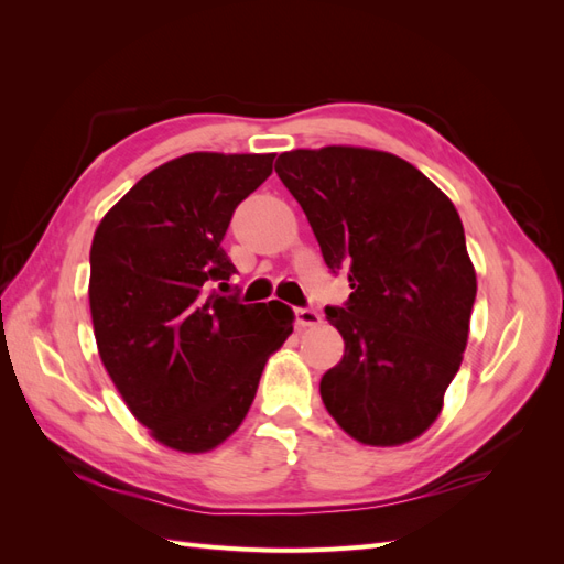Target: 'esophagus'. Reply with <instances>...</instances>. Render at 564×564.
I'll return each instance as SVG.
<instances>
[{
    "instance_id": "34e87169",
    "label": "esophagus",
    "mask_w": 564,
    "mask_h": 564,
    "mask_svg": "<svg viewBox=\"0 0 564 564\" xmlns=\"http://www.w3.org/2000/svg\"><path fill=\"white\" fill-rule=\"evenodd\" d=\"M294 319H296V327H317V324L322 322L319 313L313 311V308H296L294 311Z\"/></svg>"
}]
</instances>
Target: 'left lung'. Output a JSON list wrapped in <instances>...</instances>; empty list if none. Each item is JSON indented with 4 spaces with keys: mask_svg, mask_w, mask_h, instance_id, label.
<instances>
[{
    "mask_svg": "<svg viewBox=\"0 0 564 564\" xmlns=\"http://www.w3.org/2000/svg\"><path fill=\"white\" fill-rule=\"evenodd\" d=\"M317 237L324 263L348 270L346 308H327L344 357L319 395L352 440L398 447L435 423L464 360L477 292L452 199L383 150L327 145L275 162Z\"/></svg>",
    "mask_w": 564,
    "mask_h": 564,
    "instance_id": "1",
    "label": "left lung"
}]
</instances>
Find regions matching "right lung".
<instances>
[{
    "label": "right lung",
    "instance_id": "1",
    "mask_svg": "<svg viewBox=\"0 0 564 564\" xmlns=\"http://www.w3.org/2000/svg\"><path fill=\"white\" fill-rule=\"evenodd\" d=\"M275 152H187L152 169L100 220L89 305L100 362L160 445L204 454L245 421L268 357L294 332L280 301L212 292L235 265L220 249L237 204Z\"/></svg>",
    "mask_w": 564,
    "mask_h": 564
}]
</instances>
